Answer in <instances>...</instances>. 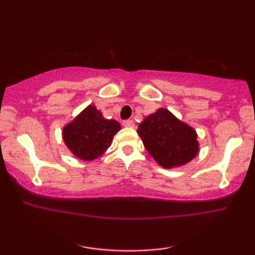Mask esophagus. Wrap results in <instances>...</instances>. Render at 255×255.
<instances>
[{"label":"esophagus","mask_w":255,"mask_h":255,"mask_svg":"<svg viewBox=\"0 0 255 255\" xmlns=\"http://www.w3.org/2000/svg\"><path fill=\"white\" fill-rule=\"evenodd\" d=\"M122 124H123L125 128H133L134 127V122L132 120H125V121H123V123Z\"/></svg>","instance_id":"esophagus-1"}]
</instances>
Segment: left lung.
<instances>
[{"label": "left lung", "instance_id": "obj_1", "mask_svg": "<svg viewBox=\"0 0 255 255\" xmlns=\"http://www.w3.org/2000/svg\"><path fill=\"white\" fill-rule=\"evenodd\" d=\"M137 132L149 155L163 168L186 165L200 149L196 131L165 108L145 117Z\"/></svg>", "mask_w": 255, "mask_h": 255}]
</instances>
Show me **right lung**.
Masks as SVG:
<instances>
[{
  "instance_id": "obj_1",
  "label": "right lung",
  "mask_w": 255,
  "mask_h": 255,
  "mask_svg": "<svg viewBox=\"0 0 255 255\" xmlns=\"http://www.w3.org/2000/svg\"><path fill=\"white\" fill-rule=\"evenodd\" d=\"M121 130L115 120H106L102 113L90 104L74 121L65 125L62 138L76 158L92 161L109 148L114 135Z\"/></svg>"
}]
</instances>
